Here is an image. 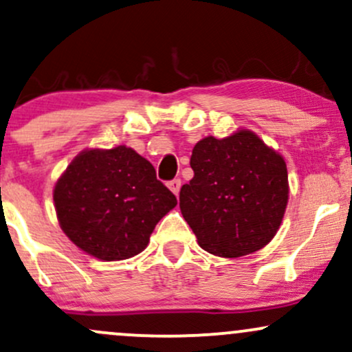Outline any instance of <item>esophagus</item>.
<instances>
[{
    "label": "esophagus",
    "instance_id": "34e87169",
    "mask_svg": "<svg viewBox=\"0 0 352 352\" xmlns=\"http://www.w3.org/2000/svg\"><path fill=\"white\" fill-rule=\"evenodd\" d=\"M168 188L172 190L173 193H175V195H179V192H180V187H182V182H180V179H173V180H170L168 182Z\"/></svg>",
    "mask_w": 352,
    "mask_h": 352
}]
</instances>
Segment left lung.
<instances>
[{"label":"left lung","instance_id":"1","mask_svg":"<svg viewBox=\"0 0 352 352\" xmlns=\"http://www.w3.org/2000/svg\"><path fill=\"white\" fill-rule=\"evenodd\" d=\"M190 167L193 179L180 188V210L205 252L238 258L272 241L289 193L280 153L241 129L197 142Z\"/></svg>","mask_w":352,"mask_h":352}]
</instances>
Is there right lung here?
<instances>
[{"label":"right lung","mask_w":352,"mask_h":352,"mask_svg":"<svg viewBox=\"0 0 352 352\" xmlns=\"http://www.w3.org/2000/svg\"><path fill=\"white\" fill-rule=\"evenodd\" d=\"M54 205L60 228L78 248L119 261L142 252L177 199L147 159L119 145L80 152L56 182Z\"/></svg>","instance_id":"obj_1"}]
</instances>
